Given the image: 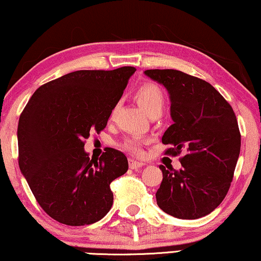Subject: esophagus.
<instances>
[{"label": "esophagus", "instance_id": "1", "mask_svg": "<svg viewBox=\"0 0 261 261\" xmlns=\"http://www.w3.org/2000/svg\"><path fill=\"white\" fill-rule=\"evenodd\" d=\"M143 162L141 161H137L134 159H129V168L130 169H139L140 167H142Z\"/></svg>", "mask_w": 261, "mask_h": 261}]
</instances>
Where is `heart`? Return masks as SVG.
<instances>
[{"label": "heart", "mask_w": 261, "mask_h": 261, "mask_svg": "<svg viewBox=\"0 0 261 261\" xmlns=\"http://www.w3.org/2000/svg\"><path fill=\"white\" fill-rule=\"evenodd\" d=\"M135 99L149 116L161 114L165 108V93L162 92L160 87L153 82H146L140 86L135 92ZM116 108H118L116 106L113 108L111 118H114ZM122 148L130 153L140 154L141 153V140L138 138H127L122 142Z\"/></svg>", "instance_id": "1"}]
</instances>
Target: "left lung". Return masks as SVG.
Returning <instances> with one entry per match:
<instances>
[{
    "instance_id": "1",
    "label": "left lung",
    "mask_w": 261,
    "mask_h": 261,
    "mask_svg": "<svg viewBox=\"0 0 261 261\" xmlns=\"http://www.w3.org/2000/svg\"><path fill=\"white\" fill-rule=\"evenodd\" d=\"M171 99L173 124L162 137L165 154L180 158L181 169L160 166L156 203L172 217L198 219L217 208L231 187L241 135L233 108L214 87L175 69H148Z\"/></svg>"
}]
</instances>
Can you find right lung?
<instances>
[{
    "mask_svg": "<svg viewBox=\"0 0 261 261\" xmlns=\"http://www.w3.org/2000/svg\"><path fill=\"white\" fill-rule=\"evenodd\" d=\"M134 67L76 70L35 90L17 127L18 166L36 201L68 226L99 221L113 205L111 182L128 169L126 155L107 148L89 159L85 140L107 126Z\"/></svg>",
    "mask_w": 261,
    "mask_h": 261,
    "instance_id": "obj_1",
    "label": "right lung"
}]
</instances>
